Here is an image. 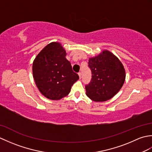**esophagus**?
I'll return each mask as SVG.
<instances>
[{"label": "esophagus", "instance_id": "1", "mask_svg": "<svg viewBox=\"0 0 152 152\" xmlns=\"http://www.w3.org/2000/svg\"><path fill=\"white\" fill-rule=\"evenodd\" d=\"M78 76H79V78H81V77H82V73L81 72H78Z\"/></svg>", "mask_w": 152, "mask_h": 152}]
</instances>
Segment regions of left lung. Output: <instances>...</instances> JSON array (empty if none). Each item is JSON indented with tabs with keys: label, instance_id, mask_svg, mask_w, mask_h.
I'll return each instance as SVG.
<instances>
[{
	"label": "left lung",
	"instance_id": "8db88e82",
	"mask_svg": "<svg viewBox=\"0 0 152 152\" xmlns=\"http://www.w3.org/2000/svg\"><path fill=\"white\" fill-rule=\"evenodd\" d=\"M92 78L86 85V95L95 102H104L115 95L125 80V70L115 55L103 50L97 56L89 58Z\"/></svg>",
	"mask_w": 152,
	"mask_h": 152
}]
</instances>
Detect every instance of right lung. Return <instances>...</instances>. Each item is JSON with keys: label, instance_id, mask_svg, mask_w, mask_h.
I'll list each match as a JSON object with an SVG mask.
<instances>
[{"label": "right lung", "instance_id": "add662e5", "mask_svg": "<svg viewBox=\"0 0 152 152\" xmlns=\"http://www.w3.org/2000/svg\"><path fill=\"white\" fill-rule=\"evenodd\" d=\"M66 56L62 45L53 42L45 46L33 61L36 86L42 94L50 100H60L69 95L71 87L79 79Z\"/></svg>", "mask_w": 152, "mask_h": 152}]
</instances>
